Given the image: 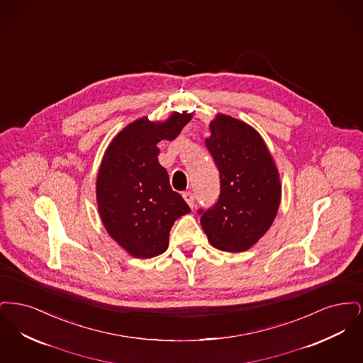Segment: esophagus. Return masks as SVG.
I'll return each instance as SVG.
<instances>
[{
    "label": "esophagus",
    "instance_id": "obj_1",
    "mask_svg": "<svg viewBox=\"0 0 363 363\" xmlns=\"http://www.w3.org/2000/svg\"><path fill=\"white\" fill-rule=\"evenodd\" d=\"M182 197H184V200L188 203V206H189L190 208L194 207V196H193L191 191H184V193H182Z\"/></svg>",
    "mask_w": 363,
    "mask_h": 363
}]
</instances>
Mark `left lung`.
Returning a JSON list of instances; mask_svg holds the SVG:
<instances>
[{
	"instance_id": "1",
	"label": "left lung",
	"mask_w": 363,
	"mask_h": 363,
	"mask_svg": "<svg viewBox=\"0 0 363 363\" xmlns=\"http://www.w3.org/2000/svg\"><path fill=\"white\" fill-rule=\"evenodd\" d=\"M208 151L220 175L218 203L201 213L209 243L223 252L250 249L269 230L281 200L277 163L259 132L218 113L209 122Z\"/></svg>"
}]
</instances>
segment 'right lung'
Listing matches in <instances>:
<instances>
[{"label": "right lung", "instance_id": "add662e5", "mask_svg": "<svg viewBox=\"0 0 363 363\" xmlns=\"http://www.w3.org/2000/svg\"><path fill=\"white\" fill-rule=\"evenodd\" d=\"M191 113L164 121L130 122L108 144L96 178L98 211L108 235L136 259H151L169 247L174 222L189 213L160 166L157 143L174 140Z\"/></svg>", "mask_w": 363, "mask_h": 363}]
</instances>
